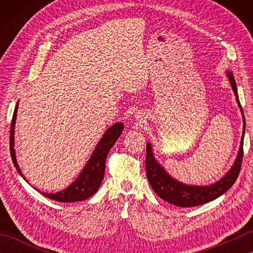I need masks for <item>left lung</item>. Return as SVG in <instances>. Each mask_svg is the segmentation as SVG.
I'll use <instances>...</instances> for the list:
<instances>
[{
	"label": "left lung",
	"mask_w": 253,
	"mask_h": 253,
	"mask_svg": "<svg viewBox=\"0 0 253 253\" xmlns=\"http://www.w3.org/2000/svg\"><path fill=\"white\" fill-rule=\"evenodd\" d=\"M229 83L232 84L234 93L236 94V100L239 107H241L240 102L237 94V87L232 73H228ZM244 118V133L246 122ZM244 158V135L241 137L240 148L238 152V157L236 159L233 168L230 169L228 173L225 175L221 180L210 186H188L184 185L181 182L177 181L171 178V177L166 173L165 169L160 166V164L155 161L151 144L147 143V157H146V169H147V177L152 186L154 192L162 198L163 200L168 201L174 206L181 207V208H189V207H197L200 204H204L214 200V199L222 196L223 193L226 192L230 187L234 185V182L237 180L239 171L243 164Z\"/></svg>",
	"instance_id": "obj_1"
}]
</instances>
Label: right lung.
I'll return each mask as SVG.
<instances>
[{"mask_svg": "<svg viewBox=\"0 0 253 253\" xmlns=\"http://www.w3.org/2000/svg\"><path fill=\"white\" fill-rule=\"evenodd\" d=\"M17 109L18 103L15 106V111L12 118V123H10V130H9V151L10 157H12L13 163L15 165L16 169L21 175V177L25 179V176L21 174V170L17 164V161L15 158V151H14V128H15V121L16 116H17ZM124 125L122 123H116L115 125L110 127L104 133V136L101 138L100 142L96 146L95 150L93 151L92 157L89 160L88 164L85 165L84 170L80 173L78 178L75 180L73 184L67 187L65 190L56 193H44L42 195L44 197L52 199L58 202H76V201H83L88 199L89 197L93 196L94 193L98 191L99 187L101 186V182L103 180L104 171H105V161L106 157L109 154L111 148L114 146V143L121 136L123 131ZM26 180V179H25Z\"/></svg>", "mask_w": 253, "mask_h": 253, "instance_id": "obj_1", "label": "right lung"}]
</instances>
